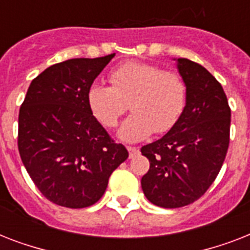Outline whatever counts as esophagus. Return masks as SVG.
Returning a JSON list of instances; mask_svg holds the SVG:
<instances>
[{
  "mask_svg": "<svg viewBox=\"0 0 250 250\" xmlns=\"http://www.w3.org/2000/svg\"><path fill=\"white\" fill-rule=\"evenodd\" d=\"M127 150L129 152V158H133L136 154L140 153V149L136 148V146H127Z\"/></svg>",
  "mask_w": 250,
  "mask_h": 250,
  "instance_id": "esophagus-1",
  "label": "esophagus"
}]
</instances>
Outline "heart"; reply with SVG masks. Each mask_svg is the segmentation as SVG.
I'll return each mask as SVG.
<instances>
[{"label": "heart", "mask_w": 250, "mask_h": 250, "mask_svg": "<svg viewBox=\"0 0 250 250\" xmlns=\"http://www.w3.org/2000/svg\"><path fill=\"white\" fill-rule=\"evenodd\" d=\"M111 86L90 84L86 102L102 125L114 127L127 110L133 113L122 123L118 136L127 143H136L171 129L182 115L187 86L182 76L172 71L143 62H125L110 74Z\"/></svg>", "instance_id": "1"}]
</instances>
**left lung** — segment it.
I'll use <instances>...</instances> for the list:
<instances>
[{
	"instance_id": "8db88e82",
	"label": "left lung",
	"mask_w": 250,
	"mask_h": 250,
	"mask_svg": "<svg viewBox=\"0 0 250 250\" xmlns=\"http://www.w3.org/2000/svg\"><path fill=\"white\" fill-rule=\"evenodd\" d=\"M174 61L187 86L186 106L164 137L141 148L150 162L141 178L143 192L165 209L189 205L213 184L229 149L231 125V110L219 82L193 61Z\"/></svg>"
}]
</instances>
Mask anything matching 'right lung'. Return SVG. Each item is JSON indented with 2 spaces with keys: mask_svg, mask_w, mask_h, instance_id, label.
Listing matches in <instances>:
<instances>
[{
  "mask_svg": "<svg viewBox=\"0 0 250 250\" xmlns=\"http://www.w3.org/2000/svg\"><path fill=\"white\" fill-rule=\"evenodd\" d=\"M114 54L53 64L32 80L19 110L18 148L49 201L82 209L105 193L110 175L128 158L86 102V90Z\"/></svg>",
  "mask_w": 250,
  "mask_h": 250,
  "instance_id": "obj_1",
  "label": "right lung"
}]
</instances>
